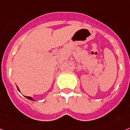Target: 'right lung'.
I'll use <instances>...</instances> for the list:
<instances>
[{
    "label": "right lung",
    "mask_w": 130,
    "mask_h": 130,
    "mask_svg": "<svg viewBox=\"0 0 130 130\" xmlns=\"http://www.w3.org/2000/svg\"><path fill=\"white\" fill-rule=\"evenodd\" d=\"M18 90H19V88H18ZM25 97L26 98H28V99H29V100H34L32 99V98L31 97H30V96H25Z\"/></svg>",
    "instance_id": "right-lung-1"
}]
</instances>
